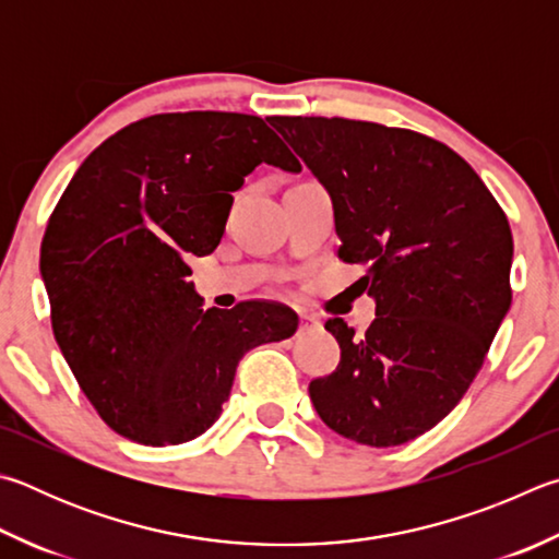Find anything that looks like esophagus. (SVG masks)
I'll list each match as a JSON object with an SVG mask.
<instances>
[{
  "label": "esophagus",
  "mask_w": 559,
  "mask_h": 559,
  "mask_svg": "<svg viewBox=\"0 0 559 559\" xmlns=\"http://www.w3.org/2000/svg\"><path fill=\"white\" fill-rule=\"evenodd\" d=\"M322 328V322L318 318H312V314L302 312L300 314V332H318Z\"/></svg>",
  "instance_id": "34e87169"
}]
</instances>
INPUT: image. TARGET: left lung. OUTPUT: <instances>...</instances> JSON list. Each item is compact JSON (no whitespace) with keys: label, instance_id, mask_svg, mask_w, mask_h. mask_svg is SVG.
<instances>
[{"label":"left lung","instance_id":"8db88e82","mask_svg":"<svg viewBox=\"0 0 559 559\" xmlns=\"http://www.w3.org/2000/svg\"><path fill=\"white\" fill-rule=\"evenodd\" d=\"M328 188L340 259L367 266L377 318L324 322L342 357L310 381L342 438L393 448L435 428L469 389L511 308L513 237L499 202L450 146L342 117H269Z\"/></svg>","mask_w":559,"mask_h":559}]
</instances>
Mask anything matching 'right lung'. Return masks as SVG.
Instances as JSON below:
<instances>
[{
  "label": "right lung",
  "mask_w": 559,
  "mask_h": 559,
  "mask_svg": "<svg viewBox=\"0 0 559 559\" xmlns=\"http://www.w3.org/2000/svg\"><path fill=\"white\" fill-rule=\"evenodd\" d=\"M259 164L300 170L261 117L154 115L99 144L48 219L40 278L56 342L127 440H195L219 418L239 359L298 330L273 302L202 310L188 281V259L217 249L231 192Z\"/></svg>",
  "instance_id": "obj_1"
}]
</instances>
